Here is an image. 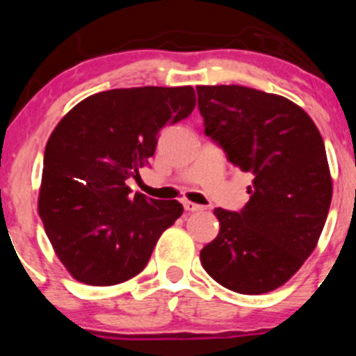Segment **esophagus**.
Listing matches in <instances>:
<instances>
[{"mask_svg": "<svg viewBox=\"0 0 356 356\" xmlns=\"http://www.w3.org/2000/svg\"><path fill=\"white\" fill-rule=\"evenodd\" d=\"M184 208H186V211H191V213H195V211H201V210H204L203 207H201V204H198V203H193V201H188L186 200L184 203Z\"/></svg>", "mask_w": 356, "mask_h": 356, "instance_id": "34e87169", "label": "esophagus"}]
</instances>
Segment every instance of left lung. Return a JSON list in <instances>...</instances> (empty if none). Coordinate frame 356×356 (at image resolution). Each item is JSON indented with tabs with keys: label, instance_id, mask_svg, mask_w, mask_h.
I'll return each mask as SVG.
<instances>
[{
	"label": "left lung",
	"instance_id": "obj_1",
	"mask_svg": "<svg viewBox=\"0 0 356 356\" xmlns=\"http://www.w3.org/2000/svg\"><path fill=\"white\" fill-rule=\"evenodd\" d=\"M196 91L207 136L234 167L253 174L241 211L213 210L220 231L201 250V265L236 293L281 288L315 250L331 207L324 139L284 96L236 84Z\"/></svg>",
	"mask_w": 356,
	"mask_h": 356
}]
</instances>
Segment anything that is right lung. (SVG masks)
<instances>
[{"label":"right lung","instance_id":"1","mask_svg":"<svg viewBox=\"0 0 356 356\" xmlns=\"http://www.w3.org/2000/svg\"><path fill=\"white\" fill-rule=\"evenodd\" d=\"M195 105L191 86L111 89L88 96L58 122L46 143L38 211L75 281H129L181 217L177 200L131 195L125 181L155 155L158 132L189 117Z\"/></svg>","mask_w":356,"mask_h":356}]
</instances>
